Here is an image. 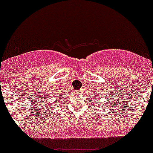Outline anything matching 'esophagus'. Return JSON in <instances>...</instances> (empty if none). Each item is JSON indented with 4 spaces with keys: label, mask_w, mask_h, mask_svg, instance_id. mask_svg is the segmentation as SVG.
<instances>
[{
    "label": "esophagus",
    "mask_w": 153,
    "mask_h": 153,
    "mask_svg": "<svg viewBox=\"0 0 153 153\" xmlns=\"http://www.w3.org/2000/svg\"><path fill=\"white\" fill-rule=\"evenodd\" d=\"M82 90H81V89H79V90L77 91V92H78V93H81V92H82Z\"/></svg>",
    "instance_id": "obj_1"
}]
</instances>
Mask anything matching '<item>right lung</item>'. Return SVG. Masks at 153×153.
I'll return each instance as SVG.
<instances>
[{
    "mask_svg": "<svg viewBox=\"0 0 153 153\" xmlns=\"http://www.w3.org/2000/svg\"><path fill=\"white\" fill-rule=\"evenodd\" d=\"M61 98H63V97H61ZM58 99H59V98H58Z\"/></svg>",
    "mask_w": 153,
    "mask_h": 153,
    "instance_id": "right-lung-1",
    "label": "right lung"
}]
</instances>
